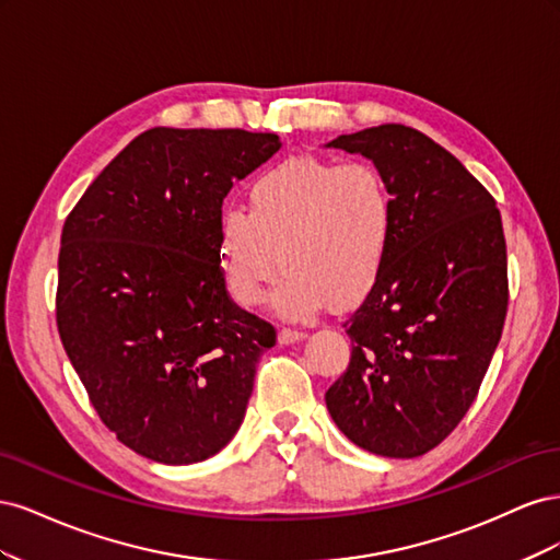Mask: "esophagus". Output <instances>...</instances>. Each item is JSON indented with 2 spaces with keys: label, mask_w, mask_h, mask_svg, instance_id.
Masks as SVG:
<instances>
[{
  "label": "esophagus",
  "mask_w": 560,
  "mask_h": 560,
  "mask_svg": "<svg viewBox=\"0 0 560 560\" xmlns=\"http://www.w3.org/2000/svg\"><path fill=\"white\" fill-rule=\"evenodd\" d=\"M301 338H303V334H301L299 329H292V327H282L280 334H278V341H280L282 346L296 343V341H301Z\"/></svg>",
  "instance_id": "1"
}]
</instances>
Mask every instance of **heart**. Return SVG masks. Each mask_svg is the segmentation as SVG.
<instances>
[{
	"mask_svg": "<svg viewBox=\"0 0 560 560\" xmlns=\"http://www.w3.org/2000/svg\"><path fill=\"white\" fill-rule=\"evenodd\" d=\"M393 238L395 198L376 165L301 156L254 177L247 212L219 214L217 261L243 308L259 306L282 266L276 308L308 317L374 290Z\"/></svg>",
	"mask_w": 560,
	"mask_h": 560,
	"instance_id": "obj_1",
	"label": "heart"
}]
</instances>
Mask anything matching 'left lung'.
Listing matches in <instances>:
<instances>
[{
    "label": "left lung",
    "mask_w": 560,
    "mask_h": 560,
    "mask_svg": "<svg viewBox=\"0 0 560 560\" xmlns=\"http://www.w3.org/2000/svg\"><path fill=\"white\" fill-rule=\"evenodd\" d=\"M329 147L374 161L395 198L378 282L348 322V369L327 409L352 444L418 457L457 428L500 343L510 280L495 198L451 151L383 124Z\"/></svg>",
    "instance_id": "left-lung-1"
}]
</instances>
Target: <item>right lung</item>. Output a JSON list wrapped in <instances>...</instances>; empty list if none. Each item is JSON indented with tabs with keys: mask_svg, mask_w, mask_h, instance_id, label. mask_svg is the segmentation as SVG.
<instances>
[{
	"mask_svg": "<svg viewBox=\"0 0 560 560\" xmlns=\"http://www.w3.org/2000/svg\"><path fill=\"white\" fill-rule=\"evenodd\" d=\"M276 132L151 128L67 214L58 334L107 430L163 465H191L238 432L276 327L231 301L217 219Z\"/></svg>",
	"mask_w": 560,
	"mask_h": 560,
	"instance_id": "obj_1",
	"label": "right lung"
}]
</instances>
